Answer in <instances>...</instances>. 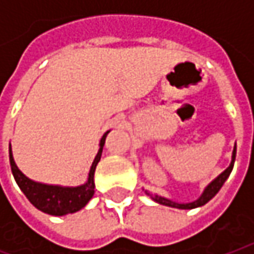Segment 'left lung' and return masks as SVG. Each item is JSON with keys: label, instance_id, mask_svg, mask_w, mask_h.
<instances>
[{"label": "left lung", "instance_id": "left-lung-1", "mask_svg": "<svg viewBox=\"0 0 254 254\" xmlns=\"http://www.w3.org/2000/svg\"><path fill=\"white\" fill-rule=\"evenodd\" d=\"M235 157H236V146H235V149H233V153H232V162L229 164V167L226 169V170L223 171L222 174H219L216 179L208 186V187L204 190V192H202V195L198 198L197 201H192V202H188V204H179V202H173L170 199H167V198H163V197H152L156 201V202H159V204H163V205H167V206H173V208H180V209H192V208H197V206H202L205 205L206 202L211 199V198H214L216 195V192L221 190V187L223 186V183L226 181V179L229 177V174H231L232 169H233V164H235ZM147 195H150L149 192H147Z\"/></svg>", "mask_w": 254, "mask_h": 254}]
</instances>
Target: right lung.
Wrapping results in <instances>:
<instances>
[{"label":"right lung","mask_w":254,"mask_h":254,"mask_svg":"<svg viewBox=\"0 0 254 254\" xmlns=\"http://www.w3.org/2000/svg\"><path fill=\"white\" fill-rule=\"evenodd\" d=\"M108 135L104 133L101 137L100 150L95 156L94 162H92L90 174L87 183L80 186V187H60V186H48V184H42L36 183L33 180L28 179L22 171L16 167V164L13 162L12 152L9 147V163H11V170H12L13 179L16 181V184L22 190V192L26 195V198L31 201L33 206H36L42 212H46L50 215H62L73 214L80 211L81 208L87 205V202L90 201L94 195V173L95 167L100 162L101 153H102V147L105 143V137Z\"/></svg>","instance_id":"obj_1"}]
</instances>
